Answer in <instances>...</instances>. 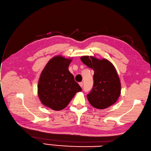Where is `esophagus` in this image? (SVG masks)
Segmentation results:
<instances>
[{"label": "esophagus", "mask_w": 151, "mask_h": 151, "mask_svg": "<svg viewBox=\"0 0 151 151\" xmlns=\"http://www.w3.org/2000/svg\"><path fill=\"white\" fill-rule=\"evenodd\" d=\"M79 85H80V86L82 88V87H83V82H80V83H79Z\"/></svg>", "instance_id": "1"}]
</instances>
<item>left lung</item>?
Listing matches in <instances>:
<instances>
[{
    "label": "left lung",
    "mask_w": 151,
    "mask_h": 151,
    "mask_svg": "<svg viewBox=\"0 0 151 151\" xmlns=\"http://www.w3.org/2000/svg\"><path fill=\"white\" fill-rule=\"evenodd\" d=\"M80 60L94 72L93 87L87 95L90 104L104 109L116 102L121 94V83L113 64L106 58L93 56H82Z\"/></svg>",
    "instance_id": "1"
}]
</instances>
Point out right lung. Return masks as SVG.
<instances>
[{
    "label": "right lung",
    "instance_id": "1",
    "mask_svg": "<svg viewBox=\"0 0 151 151\" xmlns=\"http://www.w3.org/2000/svg\"><path fill=\"white\" fill-rule=\"evenodd\" d=\"M72 58L61 55L50 59L42 71L38 82V96L44 106L60 111L68 106L82 89L69 72Z\"/></svg>",
    "mask_w": 151,
    "mask_h": 151
}]
</instances>
